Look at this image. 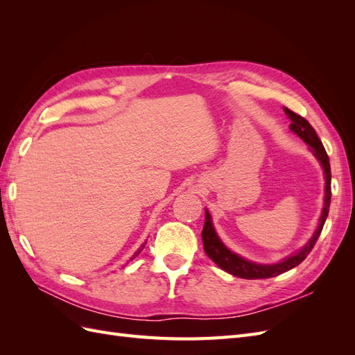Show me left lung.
<instances>
[{"label":"left lung","instance_id":"obj_1","mask_svg":"<svg viewBox=\"0 0 355 355\" xmlns=\"http://www.w3.org/2000/svg\"><path fill=\"white\" fill-rule=\"evenodd\" d=\"M286 115L288 116L290 123V130H292L295 135H297L302 141L309 145V151L314 154V157L320 161L321 167H323L324 171V179H326V188H324V206L323 210H321V216L318 219V227L314 231L313 237L309 239V241L300 249L299 252L290 254L286 259L277 263L271 265H265V263H256L252 261H247L240 254L231 252L227 245L222 243L219 239V235L216 234V230L213 228V222L209 210L206 209V220H204V227H202V245H204V252L210 257V259L216 263L220 270L227 271L235 277L245 278V280H257V278H271L275 275H280L292 268L297 266L300 262H302L305 257L309 254V252L313 250V247L315 241L318 240L321 230L324 227V222L327 219L329 214V207H330V198H331V189H330V182H331V173H330V163H329V157L326 149L321 144L320 137L317 136L314 127L311 125L304 116H300L295 114L293 111H290L288 108H283Z\"/></svg>","mask_w":355,"mask_h":355}]
</instances>
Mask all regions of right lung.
Here are the masks:
<instances>
[{"instance_id": "obj_1", "label": "right lung", "mask_w": 355, "mask_h": 355, "mask_svg": "<svg viewBox=\"0 0 355 355\" xmlns=\"http://www.w3.org/2000/svg\"><path fill=\"white\" fill-rule=\"evenodd\" d=\"M145 244H146V243H144V244L141 245V249H137V252H136V253L133 254V257H132V259H135V257H136V256H137L139 253H141V252H142V249H144V247H145Z\"/></svg>"}]
</instances>
